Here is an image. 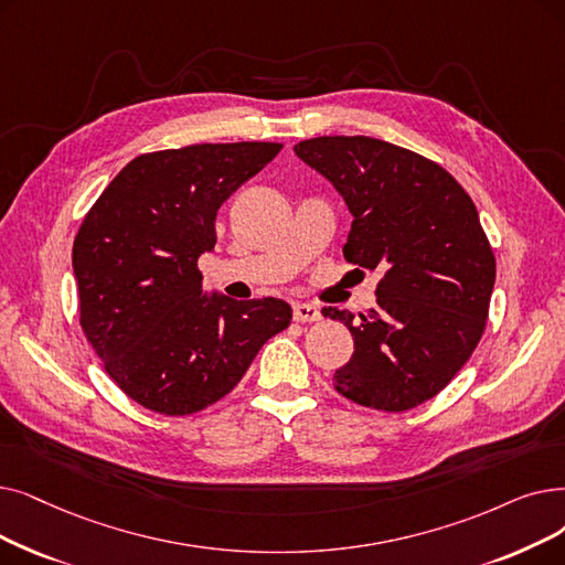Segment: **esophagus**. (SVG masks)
Instances as JSON below:
<instances>
[{"instance_id": "esophagus-1", "label": "esophagus", "mask_w": 565, "mask_h": 565, "mask_svg": "<svg viewBox=\"0 0 565 565\" xmlns=\"http://www.w3.org/2000/svg\"><path fill=\"white\" fill-rule=\"evenodd\" d=\"M292 316H296L298 323H316V321H321V311H318V307L307 305V302H296V305H292Z\"/></svg>"}]
</instances>
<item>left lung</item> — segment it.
<instances>
[{
	"label": "left lung",
	"instance_id": "8db88e82",
	"mask_svg": "<svg viewBox=\"0 0 565 565\" xmlns=\"http://www.w3.org/2000/svg\"><path fill=\"white\" fill-rule=\"evenodd\" d=\"M296 154L343 195L353 224L343 256L381 269L376 307L323 313L353 334L332 385L387 413L425 404L476 351L487 326L497 258L471 195L446 168L370 136H321Z\"/></svg>",
	"mask_w": 565,
	"mask_h": 565
}]
</instances>
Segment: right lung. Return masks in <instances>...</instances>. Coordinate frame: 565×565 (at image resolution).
I'll return each mask as SVG.
<instances>
[{
    "label": "right lung",
    "mask_w": 565,
    "mask_h": 565,
    "mask_svg": "<svg viewBox=\"0 0 565 565\" xmlns=\"http://www.w3.org/2000/svg\"><path fill=\"white\" fill-rule=\"evenodd\" d=\"M281 142H203L136 157L73 239L81 328L136 404L199 413L239 383L263 343L290 326L284 300L205 296L199 258L216 212Z\"/></svg>",
    "instance_id": "add662e5"
}]
</instances>
